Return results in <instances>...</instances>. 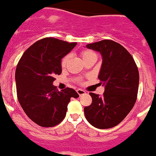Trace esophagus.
Instances as JSON below:
<instances>
[{"label":"esophagus","mask_w":156,"mask_h":156,"mask_svg":"<svg viewBox=\"0 0 156 156\" xmlns=\"http://www.w3.org/2000/svg\"><path fill=\"white\" fill-rule=\"evenodd\" d=\"M77 93H78V95L81 96V95H83V94H86V92H85L83 90L78 89V90H77Z\"/></svg>","instance_id":"34e87169"}]
</instances>
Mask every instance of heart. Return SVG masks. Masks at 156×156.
Wrapping results in <instances>:
<instances>
[{
    "label": "heart",
    "mask_w": 156,
    "mask_h": 156,
    "mask_svg": "<svg viewBox=\"0 0 156 156\" xmlns=\"http://www.w3.org/2000/svg\"><path fill=\"white\" fill-rule=\"evenodd\" d=\"M94 54H95L94 52L92 51H90V50H86V51H83L82 53V59L83 58H87V57L90 56V55H94ZM69 55H67V56L64 57L63 58V59L62 60V66H65L66 65L67 62H68V60H69Z\"/></svg>",
    "instance_id": "obj_1"
}]
</instances>
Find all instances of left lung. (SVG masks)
<instances>
[{
  "mask_svg": "<svg viewBox=\"0 0 156 156\" xmlns=\"http://www.w3.org/2000/svg\"><path fill=\"white\" fill-rule=\"evenodd\" d=\"M86 47L102 56L98 78L105 91L102 96L90 93L92 103L85 107V116L96 128H111L122 122L135 105L140 82L137 66L122 45L111 40L91 43Z\"/></svg>",
  "mask_w": 156,
  "mask_h": 156,
  "instance_id": "left-lung-1",
  "label": "left lung"
}]
</instances>
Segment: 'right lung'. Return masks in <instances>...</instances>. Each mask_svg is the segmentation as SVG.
Returning <instances> with one entry per match:
<instances>
[{
  "mask_svg": "<svg viewBox=\"0 0 156 156\" xmlns=\"http://www.w3.org/2000/svg\"><path fill=\"white\" fill-rule=\"evenodd\" d=\"M54 37L39 40L28 48L16 66L17 98L33 122L44 127L54 126L66 117L70 98H78L74 90L59 91L53 82L62 73V58L75 47Z\"/></svg>",
  "mask_w": 156,
  "mask_h": 156,
  "instance_id": "1",
  "label": "right lung"
}]
</instances>
